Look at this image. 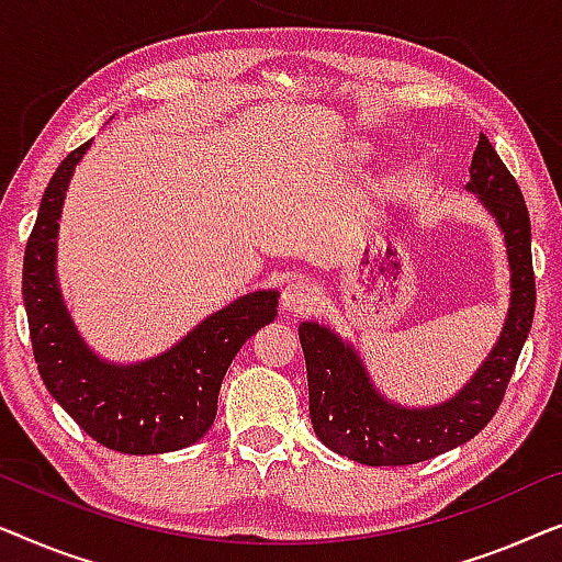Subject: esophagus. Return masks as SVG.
Here are the masks:
<instances>
[{"label": "esophagus", "mask_w": 562, "mask_h": 562, "mask_svg": "<svg viewBox=\"0 0 562 562\" xmlns=\"http://www.w3.org/2000/svg\"><path fill=\"white\" fill-rule=\"evenodd\" d=\"M318 288L311 280L295 278L292 282L284 284L282 290V307L290 313H311L315 305H318Z\"/></svg>", "instance_id": "1"}]
</instances>
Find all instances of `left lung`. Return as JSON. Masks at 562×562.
<instances>
[{"label": "left lung", "mask_w": 562, "mask_h": 562, "mask_svg": "<svg viewBox=\"0 0 562 562\" xmlns=\"http://www.w3.org/2000/svg\"><path fill=\"white\" fill-rule=\"evenodd\" d=\"M469 191L499 221L512 267V307L499 344L476 376L446 405L394 407L369 384L353 349L318 323L297 328L305 353L311 423L330 450L367 465H409L471 440L499 409L535 318V270L529 213L517 180L481 134Z\"/></svg>", "instance_id": "8db88e82"}]
</instances>
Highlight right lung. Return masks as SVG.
Masks as SVG:
<instances>
[{
	"mask_svg": "<svg viewBox=\"0 0 562 562\" xmlns=\"http://www.w3.org/2000/svg\"><path fill=\"white\" fill-rule=\"evenodd\" d=\"M91 142L53 172L25 247V297L33 357L47 392L101 442L149 456L201 440L218 409V390L236 351L278 315V292H249L193 328L176 349L137 367H112L86 349L55 284V234L68 180Z\"/></svg>",
	"mask_w": 562,
	"mask_h": 562,
	"instance_id": "right-lung-1",
	"label": "right lung"
}]
</instances>
